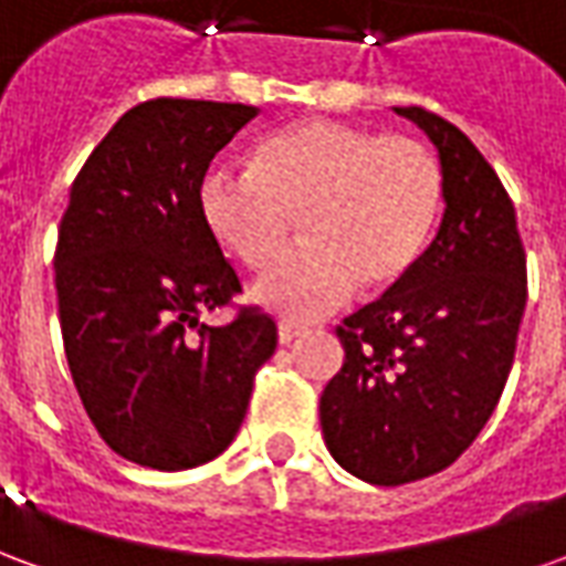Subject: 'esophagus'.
Segmentation results:
<instances>
[{
  "label": "esophagus",
  "instance_id": "34e87169",
  "mask_svg": "<svg viewBox=\"0 0 566 566\" xmlns=\"http://www.w3.org/2000/svg\"><path fill=\"white\" fill-rule=\"evenodd\" d=\"M300 333H303V327H300V324H291V321H282V324H279V343H282V345L294 343V339H296V336H300Z\"/></svg>",
  "mask_w": 566,
  "mask_h": 566
}]
</instances>
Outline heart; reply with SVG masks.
Here are the masks:
<instances>
[{"label": "heart", "instance_id": "b5f03b06", "mask_svg": "<svg viewBox=\"0 0 566 566\" xmlns=\"http://www.w3.org/2000/svg\"><path fill=\"white\" fill-rule=\"evenodd\" d=\"M442 209L433 150L406 136L327 117L300 120L254 148V169L214 163L199 211L248 270H266L293 232L310 242L258 282V300L284 318H318L360 282L391 287L424 254Z\"/></svg>", "mask_w": 566, "mask_h": 566}]
</instances>
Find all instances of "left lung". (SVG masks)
<instances>
[{
	"label": "left lung",
	"mask_w": 566,
	"mask_h": 566,
	"mask_svg": "<svg viewBox=\"0 0 566 566\" xmlns=\"http://www.w3.org/2000/svg\"><path fill=\"white\" fill-rule=\"evenodd\" d=\"M394 112L439 150L446 214L416 266L336 327L345 360L321 394V433L369 485L416 482L470 449L510 379L527 303L515 209L491 163L446 117Z\"/></svg>",
	"instance_id": "1"
}]
</instances>
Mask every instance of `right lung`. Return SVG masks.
I'll list each match as a JSON object with an SVG mask.
<instances>
[{
    "instance_id": "obj_1",
    "label": "right lung",
    "mask_w": 566,
    "mask_h": 566,
    "mask_svg": "<svg viewBox=\"0 0 566 566\" xmlns=\"http://www.w3.org/2000/svg\"><path fill=\"white\" fill-rule=\"evenodd\" d=\"M251 117L242 103L148 99L72 181L54 251L69 373L105 446L139 467L218 458L279 343L258 306L223 327L199 321L242 294L202 221L199 181Z\"/></svg>"
}]
</instances>
